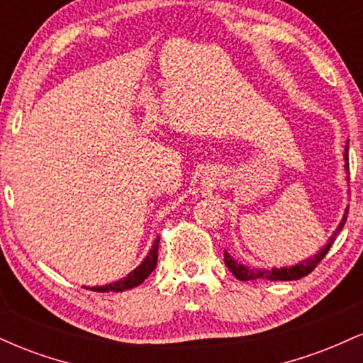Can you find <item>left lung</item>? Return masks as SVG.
Instances as JSON below:
<instances>
[{"label": "left lung", "mask_w": 363, "mask_h": 363, "mask_svg": "<svg viewBox=\"0 0 363 363\" xmlns=\"http://www.w3.org/2000/svg\"><path fill=\"white\" fill-rule=\"evenodd\" d=\"M345 169H350V164H348V145L347 148H345ZM350 174V172H348ZM350 181V177H347ZM347 215H348V208L345 210V215L343 218H341V222L338 227H336V230L333 232V235L329 237L328 244L324 245L323 249L318 254H314V256L307 257V259H303L302 262H298V264L295 266H285V268H273V269H257V268H249V266H244L240 264L239 261H235L234 257L230 256L227 251H225V264H227V268L230 269L232 274L237 278V280L240 281H251V280H259V278H266V280H273V281H291V280H301V278L307 277L312 269L315 268V266L319 264L320 259H323L324 256H326L329 247H331L333 242H335L336 235L340 234L341 228L345 227V222H347Z\"/></svg>", "instance_id": "left-lung-1"}]
</instances>
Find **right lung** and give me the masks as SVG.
<instances>
[{
	"label": "right lung",
	"mask_w": 363,
	"mask_h": 363,
	"mask_svg": "<svg viewBox=\"0 0 363 363\" xmlns=\"http://www.w3.org/2000/svg\"><path fill=\"white\" fill-rule=\"evenodd\" d=\"M158 242H160V237H157L155 242H153L152 249H150V252L147 254V257H145L143 261H141V264L138 268L133 269L131 273L128 274V277L121 278V280L114 281V283H109V285H102V286H91L90 290L94 291H124V290H129V289H135V286L141 285V283L145 281V278L150 277V273L155 269L157 266V257H158Z\"/></svg>",
	"instance_id": "obj_1"
}]
</instances>
